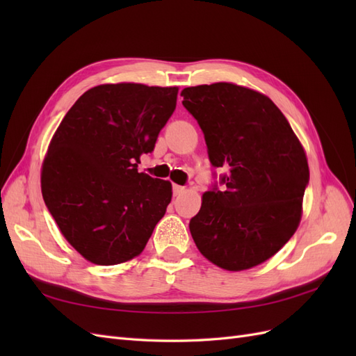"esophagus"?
<instances>
[{"label": "esophagus", "mask_w": 356, "mask_h": 356, "mask_svg": "<svg viewBox=\"0 0 356 356\" xmlns=\"http://www.w3.org/2000/svg\"><path fill=\"white\" fill-rule=\"evenodd\" d=\"M184 191H186V187L178 186V184L174 186V195H175V196H181Z\"/></svg>", "instance_id": "esophagus-1"}]
</instances>
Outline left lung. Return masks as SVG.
Masks as SVG:
<instances>
[{
  "instance_id": "1",
  "label": "left lung",
  "mask_w": 356,
  "mask_h": 356,
  "mask_svg": "<svg viewBox=\"0 0 356 356\" xmlns=\"http://www.w3.org/2000/svg\"><path fill=\"white\" fill-rule=\"evenodd\" d=\"M182 105L196 118L211 163L227 170L222 191L202 195L190 221L200 254L229 272L252 268L291 239L303 215L307 157L268 96L234 83L186 88Z\"/></svg>"
}]
</instances>
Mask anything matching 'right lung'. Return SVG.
Instances as JSON below:
<instances>
[{"mask_svg":"<svg viewBox=\"0 0 356 356\" xmlns=\"http://www.w3.org/2000/svg\"><path fill=\"white\" fill-rule=\"evenodd\" d=\"M177 95V86H95L51 136L41 168L42 199L63 238L88 261H131L163 218L170 181L138 172V163L153 152Z\"/></svg>","mask_w":356,"mask_h":356,"instance_id":"obj_1","label":"right lung"}]
</instances>
